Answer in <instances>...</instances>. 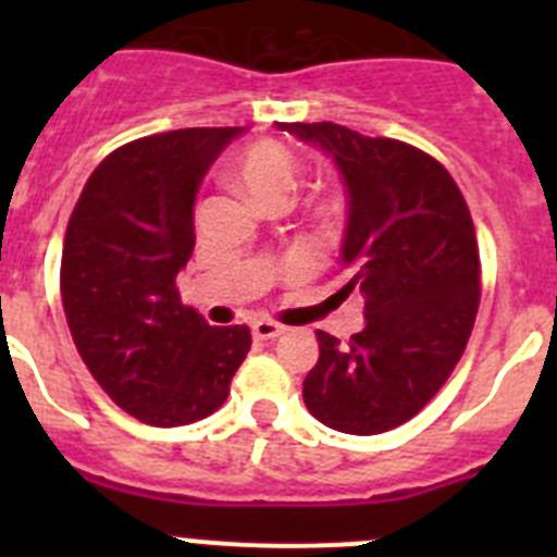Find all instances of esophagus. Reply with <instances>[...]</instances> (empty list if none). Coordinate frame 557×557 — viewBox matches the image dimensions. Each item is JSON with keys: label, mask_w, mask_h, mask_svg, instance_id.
I'll return each mask as SVG.
<instances>
[{"label": "esophagus", "mask_w": 557, "mask_h": 557, "mask_svg": "<svg viewBox=\"0 0 557 557\" xmlns=\"http://www.w3.org/2000/svg\"><path fill=\"white\" fill-rule=\"evenodd\" d=\"M250 332H253L256 339H275V337H282L284 326L273 321H256L253 326H250Z\"/></svg>", "instance_id": "esophagus-1"}]
</instances>
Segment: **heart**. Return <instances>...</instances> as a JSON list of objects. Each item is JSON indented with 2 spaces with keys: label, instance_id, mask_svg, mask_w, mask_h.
Instances as JSON below:
<instances>
[{
  "label": "heart",
  "instance_id": "heart-1",
  "mask_svg": "<svg viewBox=\"0 0 557 557\" xmlns=\"http://www.w3.org/2000/svg\"><path fill=\"white\" fill-rule=\"evenodd\" d=\"M228 181L259 209H268L293 198L298 164L293 152L278 141H256L231 161Z\"/></svg>",
  "mask_w": 557,
  "mask_h": 557
}]
</instances>
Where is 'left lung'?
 Wrapping results in <instances>:
<instances>
[{
    "mask_svg": "<svg viewBox=\"0 0 557 557\" xmlns=\"http://www.w3.org/2000/svg\"><path fill=\"white\" fill-rule=\"evenodd\" d=\"M282 131L337 164L348 191L343 293L366 298V329L348 346L318 332L304 405L337 432H387L430 405L474 329L480 250L469 206L446 166L405 141L334 122Z\"/></svg>",
    "mask_w": 557,
    "mask_h": 557,
    "instance_id": "left-lung-1",
    "label": "left lung"
}]
</instances>
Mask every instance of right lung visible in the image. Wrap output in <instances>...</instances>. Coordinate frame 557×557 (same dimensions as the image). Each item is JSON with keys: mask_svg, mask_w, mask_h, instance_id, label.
<instances>
[{"mask_svg": "<svg viewBox=\"0 0 557 557\" xmlns=\"http://www.w3.org/2000/svg\"><path fill=\"white\" fill-rule=\"evenodd\" d=\"M239 133L184 127L127 141L91 172L69 218V332L113 405L150 426L211 416L250 351L248 326H209L175 289L195 250L200 181Z\"/></svg>", "mask_w": 557, "mask_h": 557, "instance_id": "1", "label": "right lung"}]
</instances>
